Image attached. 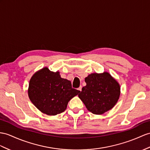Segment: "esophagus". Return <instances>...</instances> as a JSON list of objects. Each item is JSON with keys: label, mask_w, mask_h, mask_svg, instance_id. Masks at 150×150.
Wrapping results in <instances>:
<instances>
[{"label": "esophagus", "mask_w": 150, "mask_h": 150, "mask_svg": "<svg viewBox=\"0 0 150 150\" xmlns=\"http://www.w3.org/2000/svg\"><path fill=\"white\" fill-rule=\"evenodd\" d=\"M78 90H79V91H80V92H81V91L82 90V86H80L78 88Z\"/></svg>", "instance_id": "obj_1"}]
</instances>
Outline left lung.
<instances>
[{
    "instance_id": "left-lung-1",
    "label": "left lung",
    "mask_w": 150,
    "mask_h": 150,
    "mask_svg": "<svg viewBox=\"0 0 150 150\" xmlns=\"http://www.w3.org/2000/svg\"><path fill=\"white\" fill-rule=\"evenodd\" d=\"M78 97L90 112L103 115L115 106L120 96L119 83L108 72L92 73Z\"/></svg>"
}]
</instances>
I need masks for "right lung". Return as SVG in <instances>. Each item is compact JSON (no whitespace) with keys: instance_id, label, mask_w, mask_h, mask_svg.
<instances>
[{"instance_id":"obj_1","label":"right lung","mask_w":150,"mask_h":150,"mask_svg":"<svg viewBox=\"0 0 150 150\" xmlns=\"http://www.w3.org/2000/svg\"><path fill=\"white\" fill-rule=\"evenodd\" d=\"M79 92L72 88L70 81L61 78L59 71L52 72L47 67L33 74L28 88V97L32 104L49 116L64 112L69 101Z\"/></svg>"}]
</instances>
